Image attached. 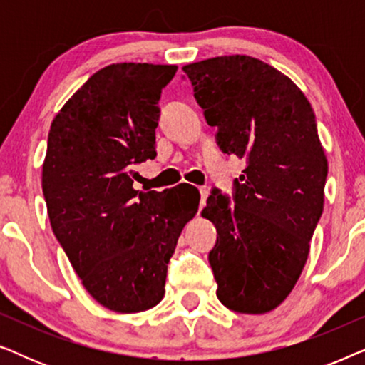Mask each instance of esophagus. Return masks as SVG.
Here are the masks:
<instances>
[{
  "label": "esophagus",
  "instance_id": "obj_1",
  "mask_svg": "<svg viewBox=\"0 0 365 365\" xmlns=\"http://www.w3.org/2000/svg\"><path fill=\"white\" fill-rule=\"evenodd\" d=\"M199 192H201V206L206 204V199L209 196V189L207 187H199Z\"/></svg>",
  "mask_w": 365,
  "mask_h": 365
}]
</instances>
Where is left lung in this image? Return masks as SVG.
<instances>
[{
	"label": "left lung",
	"instance_id": "obj_1",
	"mask_svg": "<svg viewBox=\"0 0 365 365\" xmlns=\"http://www.w3.org/2000/svg\"><path fill=\"white\" fill-rule=\"evenodd\" d=\"M216 126L222 153L246 159L232 202L212 189L202 216L217 231L209 252L217 299L264 314L289 296L324 209L327 159L311 103L286 74L234 54L182 68Z\"/></svg>",
	"mask_w": 365,
	"mask_h": 365
}]
</instances>
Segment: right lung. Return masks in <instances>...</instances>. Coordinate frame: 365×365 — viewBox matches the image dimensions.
Wrapping results in <instances>:
<instances>
[{
    "label": "right lung",
    "instance_id": "obj_1",
    "mask_svg": "<svg viewBox=\"0 0 365 365\" xmlns=\"http://www.w3.org/2000/svg\"><path fill=\"white\" fill-rule=\"evenodd\" d=\"M174 64L118 63L94 73L48 134L43 194L53 232L83 286L109 311H148L196 201L139 192L136 166L156 158L158 103Z\"/></svg>",
    "mask_w": 365,
    "mask_h": 365
}]
</instances>
